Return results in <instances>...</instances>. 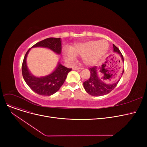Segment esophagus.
<instances>
[{
	"instance_id": "esophagus-1",
	"label": "esophagus",
	"mask_w": 147,
	"mask_h": 147,
	"mask_svg": "<svg viewBox=\"0 0 147 147\" xmlns=\"http://www.w3.org/2000/svg\"><path fill=\"white\" fill-rule=\"evenodd\" d=\"M83 69V68L79 67L78 66H74L73 67V69H74V70H78V69Z\"/></svg>"
}]
</instances>
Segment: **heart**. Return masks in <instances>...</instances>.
<instances>
[{
  "label": "heart",
  "instance_id": "b5f03b06",
  "mask_svg": "<svg viewBox=\"0 0 147 147\" xmlns=\"http://www.w3.org/2000/svg\"><path fill=\"white\" fill-rule=\"evenodd\" d=\"M109 49V42L106 40H91L76 45L64 52L65 58L74 61L77 56H82V61L86 65L96 64L106 55Z\"/></svg>",
  "mask_w": 147,
  "mask_h": 147
}]
</instances>
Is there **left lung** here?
Listing matches in <instances>:
<instances>
[{"label": "left lung", "instance_id": "obj_1", "mask_svg": "<svg viewBox=\"0 0 147 147\" xmlns=\"http://www.w3.org/2000/svg\"><path fill=\"white\" fill-rule=\"evenodd\" d=\"M113 51L119 54L122 61H124L123 57L119 49L114 45H113ZM89 71L90 73V78L83 83V86L87 93L92 96H99L109 94L117 86L120 79V78L115 83L107 84L99 78L97 67L95 66L89 68ZM123 72H124V70L122 71L121 75H123Z\"/></svg>", "mask_w": 147, "mask_h": 147}]
</instances>
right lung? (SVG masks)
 <instances>
[{
	"label": "right lung",
	"mask_w": 147,
	"mask_h": 147,
	"mask_svg": "<svg viewBox=\"0 0 147 147\" xmlns=\"http://www.w3.org/2000/svg\"><path fill=\"white\" fill-rule=\"evenodd\" d=\"M37 47L48 48L60 55L62 49L61 38H46L36 43L31 48ZM30 50L26 53L22 64V74L27 84L32 90L41 95L50 96L56 93L64 83L71 68H68L58 62L57 67L51 73L40 78L36 77L30 73L27 65L26 59Z\"/></svg>",
	"instance_id": "add662e5"
}]
</instances>
